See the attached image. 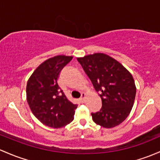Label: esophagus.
<instances>
[{
    "instance_id": "esophagus-1",
    "label": "esophagus",
    "mask_w": 160,
    "mask_h": 160,
    "mask_svg": "<svg viewBox=\"0 0 160 160\" xmlns=\"http://www.w3.org/2000/svg\"><path fill=\"white\" fill-rule=\"evenodd\" d=\"M85 98H86V94L83 92V93L81 94V97H80V102H81L82 103H83L84 102H85Z\"/></svg>"
}]
</instances>
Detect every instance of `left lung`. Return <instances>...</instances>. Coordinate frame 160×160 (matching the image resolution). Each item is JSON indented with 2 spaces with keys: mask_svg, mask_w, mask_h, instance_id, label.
Segmentation results:
<instances>
[{
  "mask_svg": "<svg viewBox=\"0 0 160 160\" xmlns=\"http://www.w3.org/2000/svg\"><path fill=\"white\" fill-rule=\"evenodd\" d=\"M102 99V108L91 113L96 124L106 128L118 125L134 106L136 87L131 73L118 61L102 53L78 58Z\"/></svg>",
  "mask_w": 160,
  "mask_h": 160,
  "instance_id": "left-lung-1",
  "label": "left lung"
}]
</instances>
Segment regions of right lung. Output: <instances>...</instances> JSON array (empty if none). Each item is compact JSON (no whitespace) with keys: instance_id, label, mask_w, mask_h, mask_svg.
Segmentation results:
<instances>
[{"instance_id":"obj_1","label":"right lung","mask_w":160,"mask_h":160,"mask_svg":"<svg viewBox=\"0 0 160 160\" xmlns=\"http://www.w3.org/2000/svg\"><path fill=\"white\" fill-rule=\"evenodd\" d=\"M72 58L58 55L48 59L36 68L27 82L26 98L32 112L42 124L53 128L71 123L77 108L58 84L61 70Z\"/></svg>"}]
</instances>
